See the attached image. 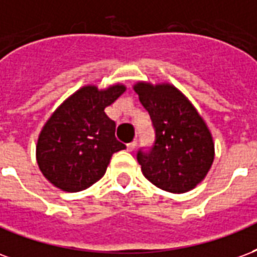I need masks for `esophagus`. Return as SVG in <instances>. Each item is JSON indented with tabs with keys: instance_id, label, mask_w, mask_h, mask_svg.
<instances>
[{
	"instance_id": "34e87169",
	"label": "esophagus",
	"mask_w": 257,
	"mask_h": 257,
	"mask_svg": "<svg viewBox=\"0 0 257 257\" xmlns=\"http://www.w3.org/2000/svg\"><path fill=\"white\" fill-rule=\"evenodd\" d=\"M136 147H137V142L136 141L130 142V144H127V151L133 152V151H134V149H136Z\"/></svg>"
}]
</instances>
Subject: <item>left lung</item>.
I'll list each match as a JSON object with an SVG mask.
<instances>
[{
  "label": "left lung",
  "mask_w": 257,
  "mask_h": 257,
  "mask_svg": "<svg viewBox=\"0 0 257 257\" xmlns=\"http://www.w3.org/2000/svg\"><path fill=\"white\" fill-rule=\"evenodd\" d=\"M149 112L156 141L149 153L137 155L149 182L170 193H186L207 177L215 144L203 116L171 83L137 82L133 86Z\"/></svg>",
  "instance_id": "8db88e82"
}]
</instances>
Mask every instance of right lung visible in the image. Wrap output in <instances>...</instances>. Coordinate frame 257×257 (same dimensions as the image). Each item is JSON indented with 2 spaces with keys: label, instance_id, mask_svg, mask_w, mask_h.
<instances>
[{
  "label": "right lung",
  "instance_id": "add662e5",
  "mask_svg": "<svg viewBox=\"0 0 257 257\" xmlns=\"http://www.w3.org/2000/svg\"><path fill=\"white\" fill-rule=\"evenodd\" d=\"M126 86L98 89L86 85L65 98L39 133L37 163L53 186L68 193L82 192L104 177L110 157L126 147L115 138V121L105 108Z\"/></svg>",
  "mask_w": 257,
  "mask_h": 257
}]
</instances>
